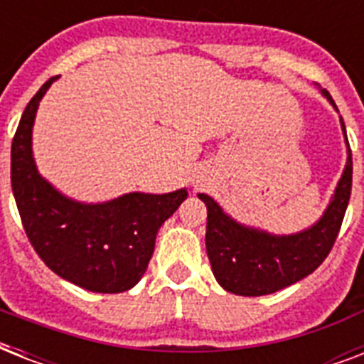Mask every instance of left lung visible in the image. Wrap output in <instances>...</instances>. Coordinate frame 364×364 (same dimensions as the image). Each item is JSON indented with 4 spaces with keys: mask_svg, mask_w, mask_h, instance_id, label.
Masks as SVG:
<instances>
[{
    "mask_svg": "<svg viewBox=\"0 0 364 364\" xmlns=\"http://www.w3.org/2000/svg\"><path fill=\"white\" fill-rule=\"evenodd\" d=\"M321 92L336 107L331 94L327 90ZM340 122L346 134L344 121L340 119ZM351 173L353 162L348 143L346 170L328 208L314 227L291 236H274L264 230L243 227L228 217L211 196L198 194V198L208 205L205 249L213 276L221 287L242 296H260L276 293L310 276L327 259L336 242L350 202Z\"/></svg>",
    "mask_w": 364,
    "mask_h": 364,
    "instance_id": "left-lung-1",
    "label": "left lung"
}]
</instances>
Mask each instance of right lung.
I'll list each match as a JSON object with an SVG mask.
<instances>
[{"label":"right lung","mask_w":364,"mask_h":364,"mask_svg":"<svg viewBox=\"0 0 364 364\" xmlns=\"http://www.w3.org/2000/svg\"><path fill=\"white\" fill-rule=\"evenodd\" d=\"M50 77L26 105L11 145V185L26 236L45 264L92 293H122L147 270L160 225L188 196L130 193L105 204L65 198L45 181L31 154V128Z\"/></svg>","instance_id":"obj_1"}]
</instances>
